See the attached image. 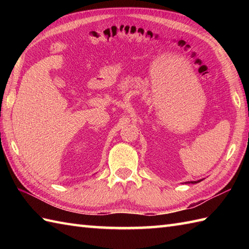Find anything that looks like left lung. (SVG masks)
<instances>
[{
	"label": "left lung",
	"instance_id": "obj_1",
	"mask_svg": "<svg viewBox=\"0 0 249 249\" xmlns=\"http://www.w3.org/2000/svg\"><path fill=\"white\" fill-rule=\"evenodd\" d=\"M202 181V179H198V181H190V182H186L185 184H196V183H199Z\"/></svg>",
	"mask_w": 249,
	"mask_h": 249
}]
</instances>
